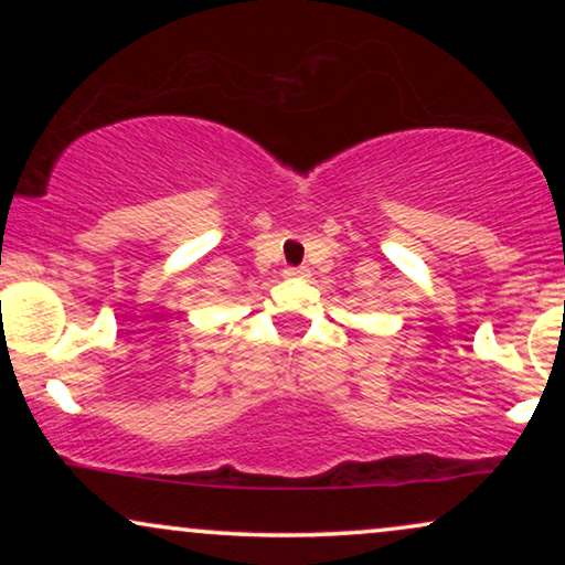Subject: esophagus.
<instances>
[{
    "label": "esophagus",
    "instance_id": "1",
    "mask_svg": "<svg viewBox=\"0 0 565 565\" xmlns=\"http://www.w3.org/2000/svg\"><path fill=\"white\" fill-rule=\"evenodd\" d=\"M282 275L288 277V280H306L308 269H306V267H288Z\"/></svg>",
    "mask_w": 565,
    "mask_h": 565
}]
</instances>
